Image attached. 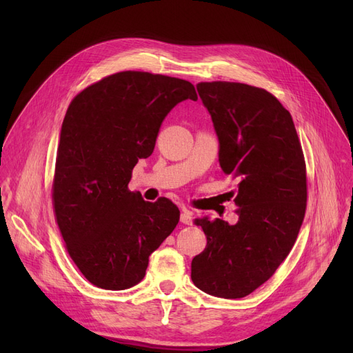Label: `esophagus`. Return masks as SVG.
Returning <instances> with one entry per match:
<instances>
[{
	"label": "esophagus",
	"instance_id": "obj_1",
	"mask_svg": "<svg viewBox=\"0 0 353 353\" xmlns=\"http://www.w3.org/2000/svg\"><path fill=\"white\" fill-rule=\"evenodd\" d=\"M180 221L184 225H192L193 223V213L189 212V210H184L181 214H180Z\"/></svg>",
	"mask_w": 353,
	"mask_h": 353
}]
</instances>
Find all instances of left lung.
Instances as JSON below:
<instances>
[{
	"label": "left lung",
	"mask_w": 353,
	"mask_h": 353,
	"mask_svg": "<svg viewBox=\"0 0 353 353\" xmlns=\"http://www.w3.org/2000/svg\"><path fill=\"white\" fill-rule=\"evenodd\" d=\"M219 140L221 170L239 180V220L197 219L208 246L192 261V281L223 299L245 298L285 261L306 210V167L289 111L263 88L199 83Z\"/></svg>",
	"instance_id": "1"
}]
</instances>
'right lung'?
I'll use <instances>...</instances> for the list:
<instances>
[{
  "instance_id": "1",
  "label": "right lung",
  "mask_w": 353,
  "mask_h": 353,
  "mask_svg": "<svg viewBox=\"0 0 353 353\" xmlns=\"http://www.w3.org/2000/svg\"><path fill=\"white\" fill-rule=\"evenodd\" d=\"M184 100H197L186 80L121 71L83 90L67 110L54 210L68 254L97 288L137 285L148 256L179 223L169 199L145 201L128 181L139 159L153 153L165 116Z\"/></svg>"
}]
</instances>
